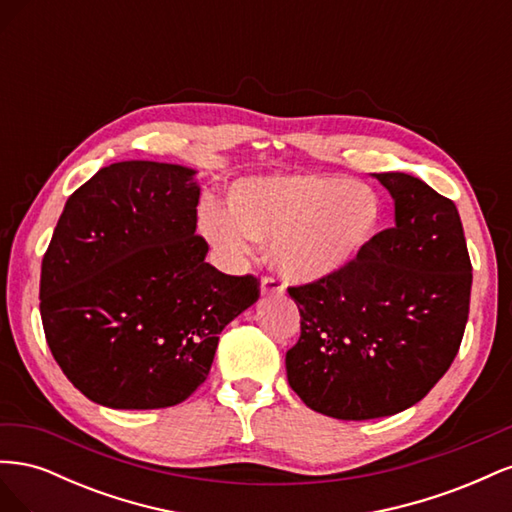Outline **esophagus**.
Masks as SVG:
<instances>
[{
  "label": "esophagus",
  "mask_w": 512,
  "mask_h": 512,
  "mask_svg": "<svg viewBox=\"0 0 512 512\" xmlns=\"http://www.w3.org/2000/svg\"><path fill=\"white\" fill-rule=\"evenodd\" d=\"M260 290H262V294H282L284 292V282L275 275H262Z\"/></svg>",
  "instance_id": "34e87169"
}]
</instances>
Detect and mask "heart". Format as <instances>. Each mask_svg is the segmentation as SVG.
<instances>
[{"instance_id": "1", "label": "heart", "mask_w": 512, "mask_h": 512, "mask_svg": "<svg viewBox=\"0 0 512 512\" xmlns=\"http://www.w3.org/2000/svg\"><path fill=\"white\" fill-rule=\"evenodd\" d=\"M384 220L378 192L367 183L305 173L239 179L226 211L205 203L198 226L215 252L239 260L247 239L269 241L275 267L297 282H324L354 265Z\"/></svg>"}]
</instances>
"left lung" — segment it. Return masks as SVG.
<instances>
[{"instance_id":"1","label":"left lung","mask_w":512,"mask_h":512,"mask_svg":"<svg viewBox=\"0 0 512 512\" xmlns=\"http://www.w3.org/2000/svg\"><path fill=\"white\" fill-rule=\"evenodd\" d=\"M374 177L395 200V226L331 280L288 286L301 314L288 384L339 421L421 401L455 361L470 312L472 262L453 200L406 173Z\"/></svg>"}]
</instances>
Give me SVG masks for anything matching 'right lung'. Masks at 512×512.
<instances>
[{
    "label": "right lung",
    "mask_w": 512,
    "mask_h": 512,
    "mask_svg": "<svg viewBox=\"0 0 512 512\" xmlns=\"http://www.w3.org/2000/svg\"><path fill=\"white\" fill-rule=\"evenodd\" d=\"M192 177L145 160L100 168L68 198L46 247V344L96 404H181L207 380L222 329L260 297L256 275L205 262Z\"/></svg>",
    "instance_id": "obj_1"
}]
</instances>
